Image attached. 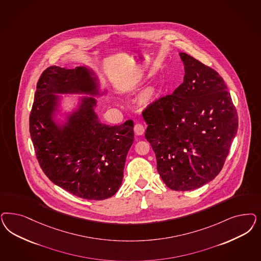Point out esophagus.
Instances as JSON below:
<instances>
[{
    "instance_id": "obj_1",
    "label": "esophagus",
    "mask_w": 261,
    "mask_h": 261,
    "mask_svg": "<svg viewBox=\"0 0 261 261\" xmlns=\"http://www.w3.org/2000/svg\"><path fill=\"white\" fill-rule=\"evenodd\" d=\"M145 132V126L142 123H136L135 126V133L136 135H142Z\"/></svg>"
}]
</instances>
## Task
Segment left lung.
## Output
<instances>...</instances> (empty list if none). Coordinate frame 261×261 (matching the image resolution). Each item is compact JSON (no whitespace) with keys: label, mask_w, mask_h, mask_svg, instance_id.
Listing matches in <instances>:
<instances>
[{"label":"left lung","mask_w":261,"mask_h":261,"mask_svg":"<svg viewBox=\"0 0 261 261\" xmlns=\"http://www.w3.org/2000/svg\"><path fill=\"white\" fill-rule=\"evenodd\" d=\"M179 57L184 83L173 94L152 101L142 115L162 180L172 190L188 191L220 173L238 118L223 77L185 53Z\"/></svg>","instance_id":"8db88e82"}]
</instances>
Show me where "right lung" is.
Masks as SVG:
<instances>
[{
	"label": "right lung",
	"instance_id": "right-lung-1",
	"mask_svg": "<svg viewBox=\"0 0 261 261\" xmlns=\"http://www.w3.org/2000/svg\"><path fill=\"white\" fill-rule=\"evenodd\" d=\"M99 88L91 69L50 66L38 80L30 115V134L45 175L69 193L96 201L112 197L122 185L126 154L135 140L134 122L102 124L92 97H83L63 125L56 122L55 114L60 101L57 94L99 96Z\"/></svg>",
	"mask_w": 261,
	"mask_h": 261
}]
</instances>
